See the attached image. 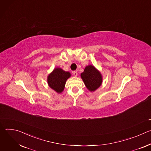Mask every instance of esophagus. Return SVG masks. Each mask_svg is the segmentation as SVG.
Wrapping results in <instances>:
<instances>
[{
	"mask_svg": "<svg viewBox=\"0 0 151 151\" xmlns=\"http://www.w3.org/2000/svg\"><path fill=\"white\" fill-rule=\"evenodd\" d=\"M73 75L75 76H77V75H78V73H77L76 71H73Z\"/></svg>",
	"mask_w": 151,
	"mask_h": 151,
	"instance_id": "1",
	"label": "esophagus"
}]
</instances>
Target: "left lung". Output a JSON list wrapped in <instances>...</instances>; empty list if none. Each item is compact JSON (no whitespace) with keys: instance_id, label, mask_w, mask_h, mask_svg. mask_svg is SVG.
<instances>
[{"instance_id":"8db88e82","label":"left lung","mask_w":151,"mask_h":151,"mask_svg":"<svg viewBox=\"0 0 151 151\" xmlns=\"http://www.w3.org/2000/svg\"><path fill=\"white\" fill-rule=\"evenodd\" d=\"M81 78L85 85L90 92L97 90L102 84L103 77L100 72L93 65H88L81 73Z\"/></svg>"}]
</instances>
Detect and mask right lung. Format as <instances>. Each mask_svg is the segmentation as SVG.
Returning a JSON list of instances; mask_svg holds the SVG:
<instances>
[{"instance_id": "add662e5", "label": "right lung", "mask_w": 151, "mask_h": 151, "mask_svg": "<svg viewBox=\"0 0 151 151\" xmlns=\"http://www.w3.org/2000/svg\"><path fill=\"white\" fill-rule=\"evenodd\" d=\"M70 76L71 73L69 72L56 68L48 75L47 82L51 89L60 94L64 91L66 82Z\"/></svg>"}]
</instances>
